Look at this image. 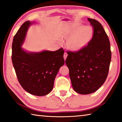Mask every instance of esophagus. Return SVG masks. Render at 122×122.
Here are the masks:
<instances>
[{
	"instance_id": "esophagus-1",
	"label": "esophagus",
	"mask_w": 122,
	"mask_h": 122,
	"mask_svg": "<svg viewBox=\"0 0 122 122\" xmlns=\"http://www.w3.org/2000/svg\"><path fill=\"white\" fill-rule=\"evenodd\" d=\"M67 56H68L67 53H66V52H64V55H63V58H64V60H66V58H67Z\"/></svg>"
}]
</instances>
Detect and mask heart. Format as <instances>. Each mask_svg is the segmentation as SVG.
<instances>
[{
  "instance_id": "heart-1",
  "label": "heart",
  "mask_w": 122,
  "mask_h": 122,
  "mask_svg": "<svg viewBox=\"0 0 122 122\" xmlns=\"http://www.w3.org/2000/svg\"><path fill=\"white\" fill-rule=\"evenodd\" d=\"M92 28L82 26L80 23H75L64 34V39H70L68 46L72 51H79L86 46L91 39Z\"/></svg>"
}]
</instances>
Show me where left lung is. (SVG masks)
Listing matches in <instances>:
<instances>
[{"instance_id": "left-lung-1", "label": "left lung", "mask_w": 122, "mask_h": 122, "mask_svg": "<svg viewBox=\"0 0 122 122\" xmlns=\"http://www.w3.org/2000/svg\"><path fill=\"white\" fill-rule=\"evenodd\" d=\"M94 34L87 46L78 52H67L66 63L74 90L82 95L95 92L104 84L111 61L110 42L98 21L88 18Z\"/></svg>"}]
</instances>
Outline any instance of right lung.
I'll list each match as a JSON object with an SVG mask.
<instances>
[{
    "instance_id": "right-lung-1",
    "label": "right lung",
    "mask_w": 122,
    "mask_h": 122,
    "mask_svg": "<svg viewBox=\"0 0 122 122\" xmlns=\"http://www.w3.org/2000/svg\"><path fill=\"white\" fill-rule=\"evenodd\" d=\"M34 23L28 20L21 26L13 39L11 59L21 87L30 94L46 95L53 89L54 80L64 64V50L28 52L21 47L28 28Z\"/></svg>"
}]
</instances>
